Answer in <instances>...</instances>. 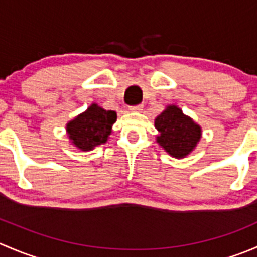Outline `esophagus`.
Segmentation results:
<instances>
[{
	"label": "esophagus",
	"instance_id": "34e87169",
	"mask_svg": "<svg viewBox=\"0 0 257 257\" xmlns=\"http://www.w3.org/2000/svg\"><path fill=\"white\" fill-rule=\"evenodd\" d=\"M144 108L143 104H138V105H133V107H129V109L132 110V112H142Z\"/></svg>",
	"mask_w": 257,
	"mask_h": 257
}]
</instances>
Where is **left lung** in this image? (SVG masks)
Listing matches in <instances>:
<instances>
[{"label":"left lung","instance_id":"left-lung-1","mask_svg":"<svg viewBox=\"0 0 257 257\" xmlns=\"http://www.w3.org/2000/svg\"><path fill=\"white\" fill-rule=\"evenodd\" d=\"M154 124L159 132L158 143L178 159L190 154L201 138L200 125L185 115L177 105H168L167 109L155 118Z\"/></svg>","mask_w":257,"mask_h":257}]
</instances>
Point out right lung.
Masks as SVG:
<instances>
[{
    "instance_id": "obj_1",
    "label": "right lung",
    "mask_w": 257,
    "mask_h": 257,
    "mask_svg": "<svg viewBox=\"0 0 257 257\" xmlns=\"http://www.w3.org/2000/svg\"><path fill=\"white\" fill-rule=\"evenodd\" d=\"M115 120L116 113L114 110H105L93 103L85 112L67 123V134L72 144L83 152H88L108 141Z\"/></svg>"
}]
</instances>
